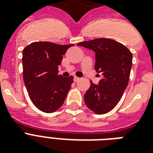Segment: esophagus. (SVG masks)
<instances>
[{"label": "esophagus", "instance_id": "1", "mask_svg": "<svg viewBox=\"0 0 153 153\" xmlns=\"http://www.w3.org/2000/svg\"><path fill=\"white\" fill-rule=\"evenodd\" d=\"M79 80H80V79H79V77H74V82H79Z\"/></svg>", "mask_w": 153, "mask_h": 153}]
</instances>
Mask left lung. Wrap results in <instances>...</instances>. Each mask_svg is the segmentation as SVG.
<instances>
[{"instance_id": "left-lung-1", "label": "left lung", "mask_w": 153, "mask_h": 153, "mask_svg": "<svg viewBox=\"0 0 153 153\" xmlns=\"http://www.w3.org/2000/svg\"><path fill=\"white\" fill-rule=\"evenodd\" d=\"M77 45L95 52L94 68L103 76L98 85L91 82L84 95L85 103L95 114H106L116 106L128 86L133 55L121 43L105 38L81 42Z\"/></svg>"}]
</instances>
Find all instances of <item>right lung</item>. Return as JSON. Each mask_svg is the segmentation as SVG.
I'll return each instance as SVG.
<instances>
[{
    "label": "right lung",
    "instance_id": "obj_1",
    "mask_svg": "<svg viewBox=\"0 0 153 153\" xmlns=\"http://www.w3.org/2000/svg\"><path fill=\"white\" fill-rule=\"evenodd\" d=\"M74 44L59 45L51 42H34L23 50V77L35 106L53 113L63 104L71 87L73 76L58 74L62 55Z\"/></svg>",
    "mask_w": 153,
    "mask_h": 153
}]
</instances>
